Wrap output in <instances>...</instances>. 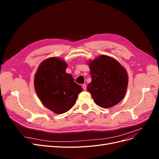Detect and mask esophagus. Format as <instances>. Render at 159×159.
<instances>
[{
	"label": "esophagus",
	"instance_id": "1",
	"mask_svg": "<svg viewBox=\"0 0 159 159\" xmlns=\"http://www.w3.org/2000/svg\"><path fill=\"white\" fill-rule=\"evenodd\" d=\"M82 88L84 90H85L86 88H87V87H86V85L85 84H83L82 85Z\"/></svg>",
	"mask_w": 159,
	"mask_h": 159
}]
</instances>
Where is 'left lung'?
<instances>
[{"instance_id":"1","label":"left lung","mask_w":159,"mask_h":159,"mask_svg":"<svg viewBox=\"0 0 159 159\" xmlns=\"http://www.w3.org/2000/svg\"><path fill=\"white\" fill-rule=\"evenodd\" d=\"M91 81L88 85L94 102L103 108L112 107L125 97L128 86L126 69L113 57L100 55L88 61Z\"/></svg>"}]
</instances>
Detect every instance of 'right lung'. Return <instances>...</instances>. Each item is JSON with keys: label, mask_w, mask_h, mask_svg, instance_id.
Returning a JSON list of instances; mask_svg holds the SVG:
<instances>
[{"label": "right lung", "mask_w": 159, "mask_h": 159, "mask_svg": "<svg viewBox=\"0 0 159 159\" xmlns=\"http://www.w3.org/2000/svg\"><path fill=\"white\" fill-rule=\"evenodd\" d=\"M66 62L51 57L38 66L34 76V88L38 98L44 106L56 114L69 111L82 91L74 82L73 76L66 73Z\"/></svg>", "instance_id": "right-lung-1"}]
</instances>
